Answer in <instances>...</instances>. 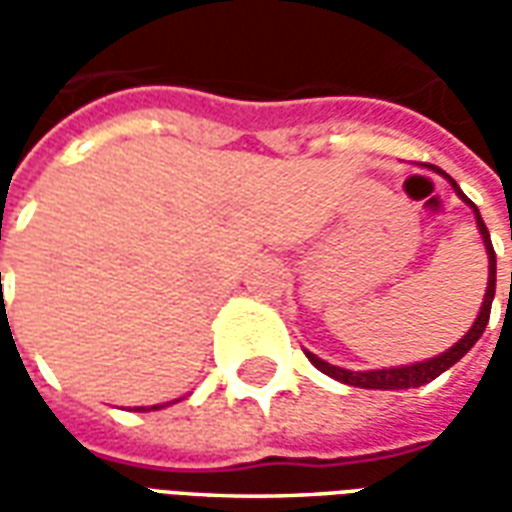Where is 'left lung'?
Returning a JSON list of instances; mask_svg holds the SVG:
<instances>
[{
	"mask_svg": "<svg viewBox=\"0 0 512 512\" xmlns=\"http://www.w3.org/2000/svg\"><path fill=\"white\" fill-rule=\"evenodd\" d=\"M441 172V169H436ZM444 178H447V172H441ZM452 189L461 194L463 200H466V194L458 189V183L450 178ZM469 202V200H466ZM474 208V216H477V227H480V235H483L485 249H488V290H485V301L483 307H480V315H477V321L469 332L463 334L461 343H455L450 351H444L436 359H428V362H419V365H408V367H392V370H367V373H354V370H343V367H334L329 362H323L315 354L307 351V359H310L312 365L318 367L321 373L326 376H332L334 381H343L348 386H359V389H411V386H422L433 381V378H439L444 370H450L458 359H461L469 348H472L480 337H483L485 326H488V318H491V301H494V290H496V255H494V246H491V235H488V227H485L483 216L477 211V205Z\"/></svg>",
	"mask_w": 512,
	"mask_h": 512,
	"instance_id": "8db88e82",
	"label": "left lung"
}]
</instances>
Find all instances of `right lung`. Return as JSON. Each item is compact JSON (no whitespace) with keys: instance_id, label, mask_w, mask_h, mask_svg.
Returning a JSON list of instances; mask_svg holds the SVG:
<instances>
[{"instance_id":"obj_1","label":"right lung","mask_w":512,"mask_h":512,"mask_svg":"<svg viewBox=\"0 0 512 512\" xmlns=\"http://www.w3.org/2000/svg\"><path fill=\"white\" fill-rule=\"evenodd\" d=\"M153 408H164V406H153Z\"/></svg>"}]
</instances>
